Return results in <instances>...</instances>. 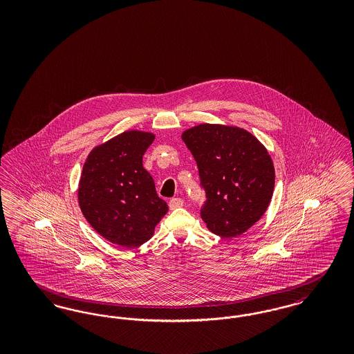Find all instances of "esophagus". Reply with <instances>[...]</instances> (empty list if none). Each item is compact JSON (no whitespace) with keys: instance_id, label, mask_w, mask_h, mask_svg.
Here are the masks:
<instances>
[{"instance_id":"esophagus-1","label":"esophagus","mask_w":354,"mask_h":354,"mask_svg":"<svg viewBox=\"0 0 354 354\" xmlns=\"http://www.w3.org/2000/svg\"><path fill=\"white\" fill-rule=\"evenodd\" d=\"M183 204H185V202H183V199H180V198H174V199H171V201H169V209H176V208L182 207Z\"/></svg>"}]
</instances>
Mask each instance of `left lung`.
Masks as SVG:
<instances>
[{
  "label": "left lung",
  "mask_w": 354,
  "mask_h": 354,
  "mask_svg": "<svg viewBox=\"0 0 354 354\" xmlns=\"http://www.w3.org/2000/svg\"><path fill=\"white\" fill-rule=\"evenodd\" d=\"M182 139L196 160L207 201L201 216L223 237L250 230L266 214L274 187V167L267 149L244 129L203 123Z\"/></svg>",
  "instance_id": "8db88e82"
}]
</instances>
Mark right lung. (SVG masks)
I'll return each mask as SVG.
<instances>
[{
    "mask_svg": "<svg viewBox=\"0 0 354 354\" xmlns=\"http://www.w3.org/2000/svg\"><path fill=\"white\" fill-rule=\"evenodd\" d=\"M155 135L130 130L94 147L84 162L78 203L88 224L106 240L134 248L151 239L169 205L156 194L143 155Z\"/></svg>",
    "mask_w": 354,
    "mask_h": 354,
    "instance_id": "right-lung-1",
    "label": "right lung"
}]
</instances>
